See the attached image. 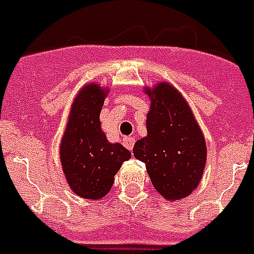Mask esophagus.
<instances>
[{
  "instance_id": "esophagus-1",
  "label": "esophagus",
  "mask_w": 254,
  "mask_h": 254,
  "mask_svg": "<svg viewBox=\"0 0 254 254\" xmlns=\"http://www.w3.org/2000/svg\"><path fill=\"white\" fill-rule=\"evenodd\" d=\"M123 145H125L126 148L128 149V150H132V149H133V145H135V138L125 137L123 138Z\"/></svg>"
}]
</instances>
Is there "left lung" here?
I'll use <instances>...</instances> for the list:
<instances>
[{
  "label": "left lung",
  "mask_w": 254,
  "mask_h": 254,
  "mask_svg": "<svg viewBox=\"0 0 254 254\" xmlns=\"http://www.w3.org/2000/svg\"><path fill=\"white\" fill-rule=\"evenodd\" d=\"M150 99L148 135L137 140L133 155L146 164L151 184L166 200L189 196L200 183L207 146L185 97L168 82L145 87Z\"/></svg>",
  "instance_id": "obj_1"
}]
</instances>
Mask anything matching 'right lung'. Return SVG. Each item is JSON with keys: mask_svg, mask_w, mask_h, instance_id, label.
Here are the masks:
<instances>
[{"mask_svg": "<svg viewBox=\"0 0 254 254\" xmlns=\"http://www.w3.org/2000/svg\"><path fill=\"white\" fill-rule=\"evenodd\" d=\"M110 88L84 84L75 95L60 144V162L66 183L84 199L104 198L114 176L131 158L119 142H109L101 129L100 112Z\"/></svg>", "mask_w": 254, "mask_h": 254, "instance_id": "right-lung-1", "label": "right lung"}]
</instances>
